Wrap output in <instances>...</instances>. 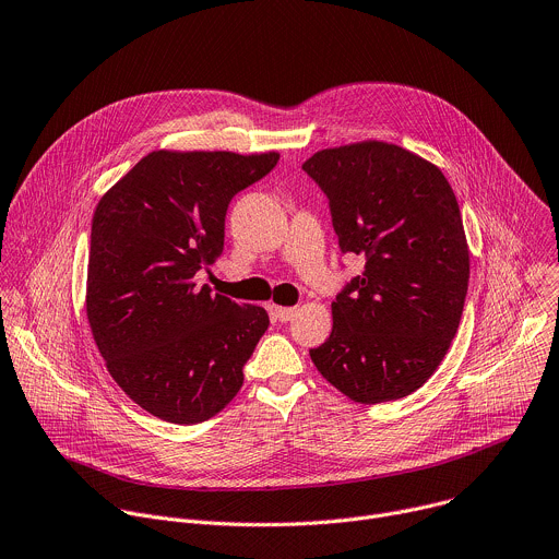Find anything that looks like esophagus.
Wrapping results in <instances>:
<instances>
[{"label": "esophagus", "instance_id": "obj_1", "mask_svg": "<svg viewBox=\"0 0 559 559\" xmlns=\"http://www.w3.org/2000/svg\"><path fill=\"white\" fill-rule=\"evenodd\" d=\"M273 314L275 319H280L282 323L290 321L295 314H297V308H282V306H273Z\"/></svg>", "mask_w": 559, "mask_h": 559}]
</instances>
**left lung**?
<instances>
[{
    "label": "left lung",
    "instance_id": "obj_1",
    "mask_svg": "<svg viewBox=\"0 0 559 559\" xmlns=\"http://www.w3.org/2000/svg\"><path fill=\"white\" fill-rule=\"evenodd\" d=\"M342 253L364 273L332 301L330 337L310 350L321 377L366 405L416 392L461 323L469 247L459 200L429 160L383 141L312 154Z\"/></svg>",
    "mask_w": 559,
    "mask_h": 559
}]
</instances>
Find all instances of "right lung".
Returning <instances> with one entry per match:
<instances>
[{
    "mask_svg": "<svg viewBox=\"0 0 559 559\" xmlns=\"http://www.w3.org/2000/svg\"><path fill=\"white\" fill-rule=\"evenodd\" d=\"M277 152H169L141 158L96 204L85 310L107 372L145 412L193 425L240 392L269 328L262 306L198 288L225 249L231 198Z\"/></svg>",
    "mask_w": 559,
    "mask_h": 559,
    "instance_id": "add662e5",
    "label": "right lung"
}]
</instances>
